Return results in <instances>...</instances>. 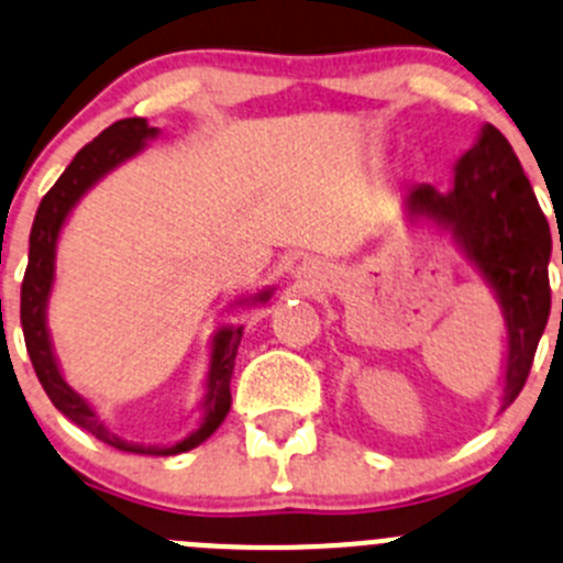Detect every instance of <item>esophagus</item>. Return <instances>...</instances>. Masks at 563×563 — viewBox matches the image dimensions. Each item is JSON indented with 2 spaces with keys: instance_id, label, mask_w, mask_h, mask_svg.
<instances>
[{
  "instance_id": "obj_1",
  "label": "esophagus",
  "mask_w": 563,
  "mask_h": 563,
  "mask_svg": "<svg viewBox=\"0 0 563 563\" xmlns=\"http://www.w3.org/2000/svg\"><path fill=\"white\" fill-rule=\"evenodd\" d=\"M324 272L327 266L321 264V261H305V264L297 269V277L305 288H316L321 286V280H324Z\"/></svg>"
}]
</instances>
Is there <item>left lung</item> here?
Segmentation results:
<instances>
[{
  "label": "left lung",
  "instance_id": "obj_1",
  "mask_svg": "<svg viewBox=\"0 0 563 563\" xmlns=\"http://www.w3.org/2000/svg\"><path fill=\"white\" fill-rule=\"evenodd\" d=\"M404 220L449 239L482 275L506 327L500 409L520 396L550 316V225L509 140L484 123L454 165L449 189L415 184L401 198Z\"/></svg>",
  "mask_w": 563,
  "mask_h": 563
}]
</instances>
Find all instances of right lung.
Listing matches in <instances>:
<instances>
[{
    "label": "right lung",
    "mask_w": 563,
    "mask_h": 563,
    "mask_svg": "<svg viewBox=\"0 0 563 563\" xmlns=\"http://www.w3.org/2000/svg\"><path fill=\"white\" fill-rule=\"evenodd\" d=\"M162 134V129L151 125L145 118H125L109 125L107 131L92 140L90 145L74 156L63 176L57 178L46 198L37 206L35 222H32L30 233V264H26L24 283H21V327H24L26 352H30L35 374L41 379L43 390L52 398L54 407L74 420L76 427L90 432L101 443L112 445V449L131 451V454H154V456H173L184 454V451L198 449L200 443L211 438L231 412V374L233 363H236L239 343H242L244 327L242 324H220L211 335L209 346V371L203 379V393L198 401V427L181 438L178 443L170 445H145V443H129L120 434H114L107 427V420L101 418L90 398L81 396L79 390L68 385L63 368H59L57 352H54L52 332H48V299H52L54 280H57V244L63 236V228L79 200L96 187L101 178L118 170L129 159L143 154L148 148L151 140ZM275 294V286L261 288L258 294H244L231 302V308H242V305H266Z\"/></svg>",
    "instance_id": "right-lung-1"
}]
</instances>
